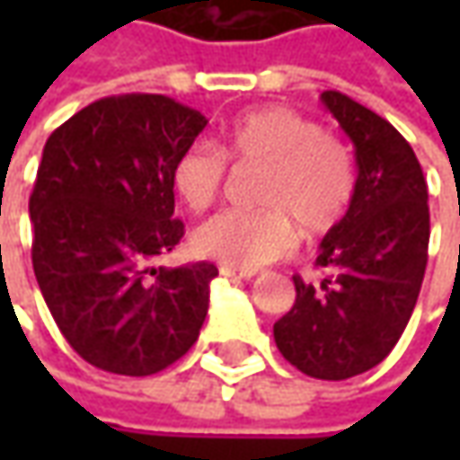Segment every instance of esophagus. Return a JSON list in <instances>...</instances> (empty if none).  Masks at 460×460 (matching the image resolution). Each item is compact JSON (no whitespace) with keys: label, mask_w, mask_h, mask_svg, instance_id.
Segmentation results:
<instances>
[{"label":"esophagus","mask_w":460,"mask_h":460,"mask_svg":"<svg viewBox=\"0 0 460 460\" xmlns=\"http://www.w3.org/2000/svg\"><path fill=\"white\" fill-rule=\"evenodd\" d=\"M220 274L227 276V279H253L256 271H248V269H238V266H227V263H222Z\"/></svg>","instance_id":"obj_1"}]
</instances>
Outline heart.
I'll return each mask as SVG.
<instances>
[{"mask_svg":"<svg viewBox=\"0 0 460 460\" xmlns=\"http://www.w3.org/2000/svg\"><path fill=\"white\" fill-rule=\"evenodd\" d=\"M261 168L256 212H222L191 233L199 256L238 269H258L289 256L296 230L323 238L335 230L356 194L353 158L341 140L323 133L289 107H258L220 130V151L191 143L176 155L171 184L189 209H207L220 197L227 162Z\"/></svg>","mask_w":460,"mask_h":460,"instance_id":"obj_1","label":"heart"}]
</instances>
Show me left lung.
Here are the masks:
<instances>
[{"label": "left lung", "mask_w": 460, "mask_h": 460, "mask_svg": "<svg viewBox=\"0 0 460 460\" xmlns=\"http://www.w3.org/2000/svg\"><path fill=\"white\" fill-rule=\"evenodd\" d=\"M356 148V194L320 243V284L294 276V307L276 320V348L312 379L343 381L379 366L412 317L428 266V184L410 143L376 112L323 92Z\"/></svg>", "instance_id": "obj_1"}]
</instances>
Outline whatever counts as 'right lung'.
<instances>
[{"instance_id": "obj_1", "label": "right lung", "mask_w": 460, "mask_h": 460, "mask_svg": "<svg viewBox=\"0 0 460 460\" xmlns=\"http://www.w3.org/2000/svg\"><path fill=\"white\" fill-rule=\"evenodd\" d=\"M207 119L164 94L92 102L48 137L30 194L32 269L81 358L151 376L197 343L215 263L155 266L184 238L171 168Z\"/></svg>"}]
</instances>
